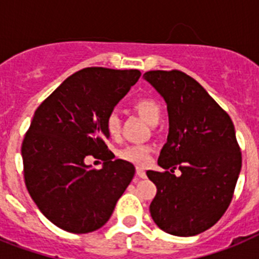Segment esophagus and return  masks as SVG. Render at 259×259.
I'll return each mask as SVG.
<instances>
[{"mask_svg":"<svg viewBox=\"0 0 259 259\" xmlns=\"http://www.w3.org/2000/svg\"><path fill=\"white\" fill-rule=\"evenodd\" d=\"M136 175L139 176V178H141V179H145L146 178L145 170H144V168H141V167H136Z\"/></svg>","mask_w":259,"mask_h":259,"instance_id":"esophagus-1","label":"esophagus"}]
</instances>
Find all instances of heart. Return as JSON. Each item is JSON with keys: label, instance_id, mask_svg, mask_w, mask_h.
<instances>
[{"label": "heart", "instance_id": "obj_1", "mask_svg": "<svg viewBox=\"0 0 259 259\" xmlns=\"http://www.w3.org/2000/svg\"><path fill=\"white\" fill-rule=\"evenodd\" d=\"M134 109L137 113L140 114L146 122L150 124H157L161 119V106L158 105V102L153 98L149 97H141L134 102ZM105 127H106L107 134L111 137L116 139L120 135V118L116 113H110L106 116L105 120ZM150 153H152V148L148 145H128L123 149L118 152V157L120 159H124L127 162L136 164H146L150 159Z\"/></svg>", "mask_w": 259, "mask_h": 259}]
</instances>
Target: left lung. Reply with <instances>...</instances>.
<instances>
[{
    "label": "left lung",
    "instance_id": "left-lung-1",
    "mask_svg": "<svg viewBox=\"0 0 259 259\" xmlns=\"http://www.w3.org/2000/svg\"><path fill=\"white\" fill-rule=\"evenodd\" d=\"M144 79L164 98L170 123L158 158L164 171H146L157 187L150 215L164 232L194 236L212 227L232 201L241 170L235 127L203 87L182 71H148Z\"/></svg>",
    "mask_w": 259,
    "mask_h": 259
}]
</instances>
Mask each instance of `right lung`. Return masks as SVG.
Segmentation results:
<instances>
[{
	"instance_id": "right-lung-1",
	"label": "right lung",
	"mask_w": 259,
	"mask_h": 259,
	"mask_svg": "<svg viewBox=\"0 0 259 259\" xmlns=\"http://www.w3.org/2000/svg\"><path fill=\"white\" fill-rule=\"evenodd\" d=\"M140 76L139 70L83 68L36 109L22 144L24 183L57 227L72 233L101 228L131 183L134 164L114 159L105 120ZM88 155L104 159L101 170L86 166Z\"/></svg>"
}]
</instances>
